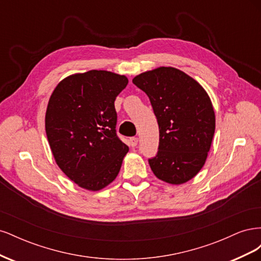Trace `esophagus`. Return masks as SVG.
<instances>
[{"label":"esophagus","mask_w":261,"mask_h":261,"mask_svg":"<svg viewBox=\"0 0 261 261\" xmlns=\"http://www.w3.org/2000/svg\"><path fill=\"white\" fill-rule=\"evenodd\" d=\"M137 144H138V138H137V137H132V138H129V145H130L133 148H135V147L137 146Z\"/></svg>","instance_id":"1"}]
</instances>
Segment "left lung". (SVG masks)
Listing matches in <instances>:
<instances>
[{"label":"left lung","mask_w":261,"mask_h":261,"mask_svg":"<svg viewBox=\"0 0 261 261\" xmlns=\"http://www.w3.org/2000/svg\"><path fill=\"white\" fill-rule=\"evenodd\" d=\"M133 83L149 97L159 125V150L150 168L165 183H186L202 169L215 135L210 97L193 77L170 66L147 70Z\"/></svg>","instance_id":"obj_1"}]
</instances>
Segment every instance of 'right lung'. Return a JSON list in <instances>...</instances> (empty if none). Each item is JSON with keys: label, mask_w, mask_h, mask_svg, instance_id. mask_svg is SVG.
Segmentation results:
<instances>
[{"label": "right lung", "mask_w": 261, "mask_h": 261, "mask_svg": "<svg viewBox=\"0 0 261 261\" xmlns=\"http://www.w3.org/2000/svg\"><path fill=\"white\" fill-rule=\"evenodd\" d=\"M128 80L108 70L69 75L55 87L45 112V133L63 173L87 191L116 178L128 147L116 135L114 101Z\"/></svg>", "instance_id": "1"}]
</instances>
